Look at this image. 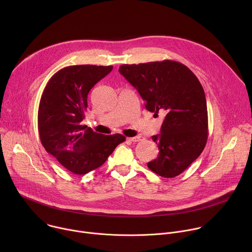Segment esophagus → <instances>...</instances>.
Here are the masks:
<instances>
[{"label":"esophagus","mask_w":252,"mask_h":252,"mask_svg":"<svg viewBox=\"0 0 252 252\" xmlns=\"http://www.w3.org/2000/svg\"><path fill=\"white\" fill-rule=\"evenodd\" d=\"M128 139H129L130 141H132V142H137V141L143 140V139H145V137L140 136V135H136V136H133V137H129Z\"/></svg>","instance_id":"34e87169"}]
</instances>
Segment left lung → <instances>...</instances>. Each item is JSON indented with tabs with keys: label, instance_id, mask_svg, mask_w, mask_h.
Masks as SVG:
<instances>
[{
	"label": "left lung",
	"instance_id": "left-lung-1",
	"mask_svg": "<svg viewBox=\"0 0 252 252\" xmlns=\"http://www.w3.org/2000/svg\"><path fill=\"white\" fill-rule=\"evenodd\" d=\"M119 71L149 112L165 115L160 133L153 136L159 154L148 162L149 168L166 178L181 174L200 156L208 136L206 99L198 79L187 65L170 60L122 64Z\"/></svg>",
	"mask_w": 252,
	"mask_h": 252
}]
</instances>
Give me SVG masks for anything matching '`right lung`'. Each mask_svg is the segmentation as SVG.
Here are the masks:
<instances>
[{"instance_id":"1","label":"right lung","mask_w":252,"mask_h":252,"mask_svg":"<svg viewBox=\"0 0 252 252\" xmlns=\"http://www.w3.org/2000/svg\"><path fill=\"white\" fill-rule=\"evenodd\" d=\"M112 65L65 66L50 79L39 105L38 127L45 150L67 170L86 174L104 163L126 140L104 135L83 125L92 88L109 75Z\"/></svg>"}]
</instances>
